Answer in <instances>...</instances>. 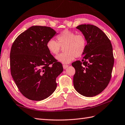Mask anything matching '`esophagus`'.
<instances>
[{
    "instance_id": "34e87169",
    "label": "esophagus",
    "mask_w": 125,
    "mask_h": 125,
    "mask_svg": "<svg viewBox=\"0 0 125 125\" xmlns=\"http://www.w3.org/2000/svg\"><path fill=\"white\" fill-rule=\"evenodd\" d=\"M69 66L68 65H65V64H63V69H66V68H67Z\"/></svg>"
}]
</instances>
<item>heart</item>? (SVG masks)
<instances>
[{
    "instance_id": "obj_1",
    "label": "heart",
    "mask_w": 125,
    "mask_h": 125,
    "mask_svg": "<svg viewBox=\"0 0 125 125\" xmlns=\"http://www.w3.org/2000/svg\"><path fill=\"white\" fill-rule=\"evenodd\" d=\"M58 42L53 39H50L46 46L50 53L57 55L63 48L64 53L56 56L59 62L68 64L73 61L75 57L82 56L87 46V41L83 34H76L74 32L65 30L57 36Z\"/></svg>"
}]
</instances>
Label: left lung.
I'll return each mask as SVG.
<instances>
[{
	"label": "left lung",
	"instance_id": "8db88e82",
	"mask_svg": "<svg viewBox=\"0 0 125 125\" xmlns=\"http://www.w3.org/2000/svg\"><path fill=\"white\" fill-rule=\"evenodd\" d=\"M77 29L85 36L87 46L82 61L72 63L76 70L73 85L79 94L93 97L101 93L110 82L114 64L110 39L93 25L82 24Z\"/></svg>",
	"mask_w": 125,
	"mask_h": 125
}]
</instances>
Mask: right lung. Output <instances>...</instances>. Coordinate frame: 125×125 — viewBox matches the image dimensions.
<instances>
[{"mask_svg": "<svg viewBox=\"0 0 125 125\" xmlns=\"http://www.w3.org/2000/svg\"><path fill=\"white\" fill-rule=\"evenodd\" d=\"M56 33L51 27L32 26L20 34L11 46V76L20 92L28 99L43 100L56 88V78L63 66L46 46Z\"/></svg>", "mask_w": 125, "mask_h": 125, "instance_id": "obj_1", "label": "right lung"}]
</instances>
